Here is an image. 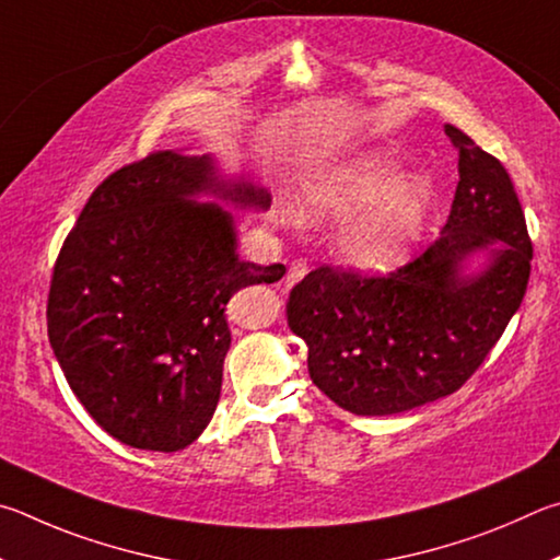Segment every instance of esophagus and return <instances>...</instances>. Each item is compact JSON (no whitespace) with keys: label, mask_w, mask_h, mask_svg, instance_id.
<instances>
[{"label":"esophagus","mask_w":560,"mask_h":560,"mask_svg":"<svg viewBox=\"0 0 560 560\" xmlns=\"http://www.w3.org/2000/svg\"><path fill=\"white\" fill-rule=\"evenodd\" d=\"M307 270H310V262H307L305 258H298V260H292L290 270H288V275H285V282H288V288H290V285H295L298 280L305 278Z\"/></svg>","instance_id":"34e87169"}]
</instances>
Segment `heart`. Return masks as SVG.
<instances>
[{
  "mask_svg": "<svg viewBox=\"0 0 560 560\" xmlns=\"http://www.w3.org/2000/svg\"><path fill=\"white\" fill-rule=\"evenodd\" d=\"M354 208L339 231V253L349 262L378 268L413 243L425 219L428 184L416 176L396 179V162L384 154H361L319 172L300 194L305 221L339 219Z\"/></svg>",
  "mask_w": 560,
  "mask_h": 560,
  "instance_id": "b5f03b06",
  "label": "heart"
}]
</instances>
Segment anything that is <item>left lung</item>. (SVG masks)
<instances>
[{"mask_svg": "<svg viewBox=\"0 0 560 560\" xmlns=\"http://www.w3.org/2000/svg\"><path fill=\"white\" fill-rule=\"evenodd\" d=\"M445 132L459 182L438 238L386 275L322 265L290 292L288 325L310 349V376L349 413L394 416L455 394L524 300L534 245L512 176L455 125ZM485 247L490 268L459 276Z\"/></svg>", "mask_w": 560, "mask_h": 560, "instance_id": "8db88e82", "label": "left lung"}]
</instances>
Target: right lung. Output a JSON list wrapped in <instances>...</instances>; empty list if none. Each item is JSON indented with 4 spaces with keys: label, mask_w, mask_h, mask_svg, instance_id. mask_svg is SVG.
Returning <instances> with one entry per match:
<instances>
[{
    "label": "right lung",
    "mask_w": 560,
    "mask_h": 560,
    "mask_svg": "<svg viewBox=\"0 0 560 560\" xmlns=\"http://www.w3.org/2000/svg\"><path fill=\"white\" fill-rule=\"evenodd\" d=\"M199 191L270 206L215 179L211 156L150 152L97 184L54 262L48 341L75 398L130 447L176 453L203 433L231 349L225 305L285 275L241 260L233 215Z\"/></svg>",
    "instance_id": "right-lung-1"
}]
</instances>
